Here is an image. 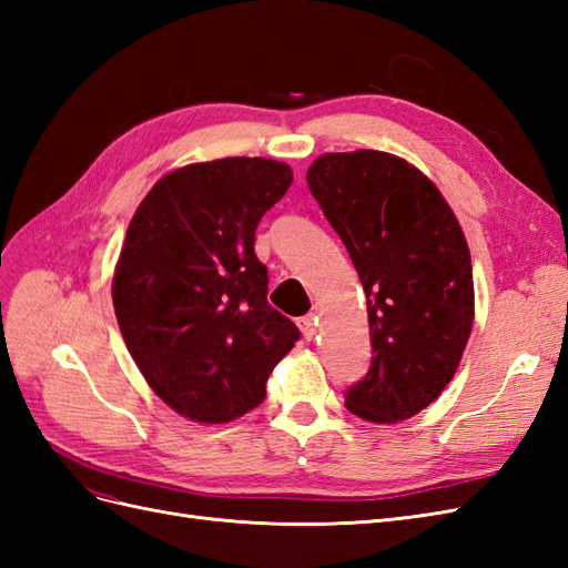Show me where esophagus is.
Wrapping results in <instances>:
<instances>
[{
	"mask_svg": "<svg viewBox=\"0 0 568 568\" xmlns=\"http://www.w3.org/2000/svg\"><path fill=\"white\" fill-rule=\"evenodd\" d=\"M298 329L303 332V336L311 341L317 334V326H315V317L313 315H305L298 320Z\"/></svg>",
	"mask_w": 568,
	"mask_h": 568,
	"instance_id": "34e87169",
	"label": "esophagus"
}]
</instances>
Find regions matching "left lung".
I'll use <instances>...</instances> for the list:
<instances>
[{"label": "left lung", "instance_id": "left-lung-1", "mask_svg": "<svg viewBox=\"0 0 568 568\" xmlns=\"http://www.w3.org/2000/svg\"><path fill=\"white\" fill-rule=\"evenodd\" d=\"M307 186L367 296L372 365L346 407L374 424L415 417L450 384L471 334L467 239L436 184L393 153H324Z\"/></svg>", "mask_w": 568, "mask_h": 568}]
</instances>
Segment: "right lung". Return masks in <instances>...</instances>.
<instances>
[{"instance_id": "obj_1", "label": "right lung", "mask_w": 568, "mask_h": 568, "mask_svg": "<svg viewBox=\"0 0 568 568\" xmlns=\"http://www.w3.org/2000/svg\"><path fill=\"white\" fill-rule=\"evenodd\" d=\"M291 182L270 159L184 165L130 220L113 274L118 326L146 384L186 419L225 424L261 405L301 338L267 303L253 251L257 222Z\"/></svg>"}]
</instances>
